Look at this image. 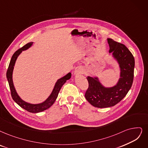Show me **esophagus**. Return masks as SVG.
<instances>
[{"label":"esophagus","instance_id":"esophagus-1","mask_svg":"<svg viewBox=\"0 0 148 148\" xmlns=\"http://www.w3.org/2000/svg\"><path fill=\"white\" fill-rule=\"evenodd\" d=\"M82 73H83V70H82L81 68H76L75 70V74L76 75H79Z\"/></svg>","mask_w":148,"mask_h":148}]
</instances>
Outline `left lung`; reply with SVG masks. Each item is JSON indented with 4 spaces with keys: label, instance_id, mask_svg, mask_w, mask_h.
<instances>
[{
    "label": "left lung",
    "instance_id": "1",
    "mask_svg": "<svg viewBox=\"0 0 148 148\" xmlns=\"http://www.w3.org/2000/svg\"><path fill=\"white\" fill-rule=\"evenodd\" d=\"M108 41L109 53L120 64V78L114 87L106 88L97 78H87L88 86L85 97L88 103L98 108L112 107L121 101L131 88L134 80L135 60L131 52L125 45L112 39H108Z\"/></svg>",
    "mask_w": 148,
    "mask_h": 148
}]
</instances>
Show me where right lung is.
Masks as SVG:
<instances>
[{"label":"right lung","mask_w":148,"mask_h":148,"mask_svg":"<svg viewBox=\"0 0 148 148\" xmlns=\"http://www.w3.org/2000/svg\"><path fill=\"white\" fill-rule=\"evenodd\" d=\"M32 44H33V42H29L25 44L24 46H23L22 48L17 50L13 54V55L12 56V58L11 59V61L9 64L7 72V78L8 81L11 97H12V98L13 99L14 101L19 106H20L22 108L24 109L28 112H32V113H38V112H42L51 107V106L53 105V104L55 103V100L56 99L58 95V93L60 92L62 86L64 85L65 82L67 81V80L71 78L72 75H71L70 73H69L67 75L64 76V77L58 80L53 90V92L50 95V96L45 102L41 104H29L25 101H23V100H22L21 98L19 97V95H17L15 90L14 85H13V79H12V74H13V70L14 69V66L15 64L16 61L17 60V58L18 57L19 54L23 50H25L28 49Z\"/></svg>","instance_id":"add662e5"}]
</instances>
